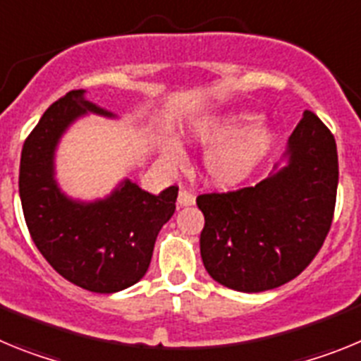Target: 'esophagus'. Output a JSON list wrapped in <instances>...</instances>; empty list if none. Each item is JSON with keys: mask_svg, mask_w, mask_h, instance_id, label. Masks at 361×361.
<instances>
[{"mask_svg": "<svg viewBox=\"0 0 361 361\" xmlns=\"http://www.w3.org/2000/svg\"><path fill=\"white\" fill-rule=\"evenodd\" d=\"M195 204V197L188 193V191H178V197H177V206L178 208H184V206H193Z\"/></svg>", "mask_w": 361, "mask_h": 361, "instance_id": "esophagus-1", "label": "esophagus"}]
</instances>
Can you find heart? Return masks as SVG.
Instances as JSON below:
<instances>
[{
    "label": "heart",
    "mask_w": 361,
    "mask_h": 361,
    "mask_svg": "<svg viewBox=\"0 0 361 361\" xmlns=\"http://www.w3.org/2000/svg\"><path fill=\"white\" fill-rule=\"evenodd\" d=\"M186 145L202 146L200 161L206 183L229 190L250 177L275 145V132L258 121L250 110H228L204 116L190 123L183 132ZM162 155L171 164L183 159L180 146L173 141L162 145Z\"/></svg>",
    "instance_id": "1"
}]
</instances>
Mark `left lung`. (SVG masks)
Listing matches in <instances>:
<instances>
[{
  "mask_svg": "<svg viewBox=\"0 0 361 361\" xmlns=\"http://www.w3.org/2000/svg\"><path fill=\"white\" fill-rule=\"evenodd\" d=\"M338 188L336 142L305 110L282 161L253 188L200 195V257L215 282L240 293L298 276L324 244Z\"/></svg>",
  "mask_w": 361,
  "mask_h": 361,
  "instance_id": "1",
  "label": "left lung"
}]
</instances>
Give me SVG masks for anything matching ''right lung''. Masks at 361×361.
<instances>
[{"label":"right lung","mask_w":361,"mask_h":361,"mask_svg":"<svg viewBox=\"0 0 361 361\" xmlns=\"http://www.w3.org/2000/svg\"><path fill=\"white\" fill-rule=\"evenodd\" d=\"M117 114L72 90L44 111L25 141L19 164V197L32 240L54 269L92 293H117L148 271L153 245L175 213L178 188L159 195L124 177L104 197L73 199L59 186L56 155L63 135L86 116Z\"/></svg>","instance_id":"obj_1"}]
</instances>
